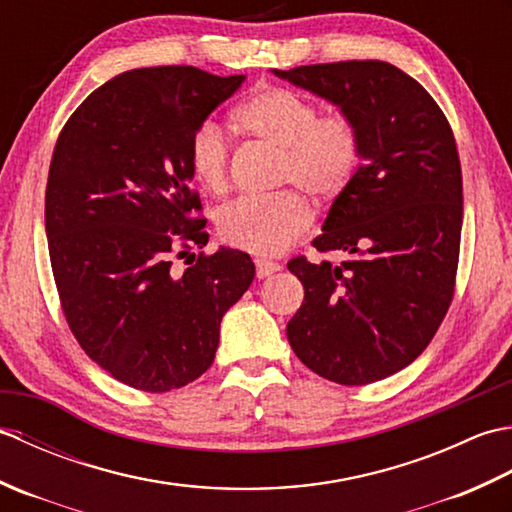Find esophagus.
Returning <instances> with one entry per match:
<instances>
[{
  "label": "esophagus",
  "mask_w": 512,
  "mask_h": 512,
  "mask_svg": "<svg viewBox=\"0 0 512 512\" xmlns=\"http://www.w3.org/2000/svg\"><path fill=\"white\" fill-rule=\"evenodd\" d=\"M255 268H257V277L264 279V277H270L273 273H277L281 266L275 262H268V259H255Z\"/></svg>",
  "instance_id": "1"
}]
</instances>
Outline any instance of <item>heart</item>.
<instances>
[{
  "label": "heart",
  "instance_id": "heart-1",
  "mask_svg": "<svg viewBox=\"0 0 512 512\" xmlns=\"http://www.w3.org/2000/svg\"><path fill=\"white\" fill-rule=\"evenodd\" d=\"M319 107L295 90L264 85L235 107L239 132L279 151L275 187H295L317 202H332L350 187L363 160V138L347 114L319 116ZM193 178L206 191L228 187V149L222 127L202 121L189 143ZM312 224V209L297 193L239 200L217 217L222 242L250 255H279Z\"/></svg>",
  "mask_w": 512,
  "mask_h": 512
}]
</instances>
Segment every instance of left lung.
Masks as SVG:
<instances>
[{"label": "left lung", "mask_w": 512, "mask_h": 512, "mask_svg": "<svg viewBox=\"0 0 512 512\" xmlns=\"http://www.w3.org/2000/svg\"><path fill=\"white\" fill-rule=\"evenodd\" d=\"M352 116L363 160L312 246L350 257L288 262L303 303L286 325L314 374L367 385L416 361L447 314L460 257L462 169L447 116L422 85L385 61L273 70Z\"/></svg>", "instance_id": "obj_1"}]
</instances>
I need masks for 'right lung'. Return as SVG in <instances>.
Masks as SVG:
<instances>
[{"label":"right lung","mask_w":512,"mask_h":512,"mask_svg":"<svg viewBox=\"0 0 512 512\" xmlns=\"http://www.w3.org/2000/svg\"><path fill=\"white\" fill-rule=\"evenodd\" d=\"M246 76L191 65L114 76L63 125L48 173L46 235L74 339L121 383L162 394L211 367L226 310L253 284L242 250L209 242L191 189L193 129ZM187 264V262H184Z\"/></svg>","instance_id":"obj_1"}]
</instances>
